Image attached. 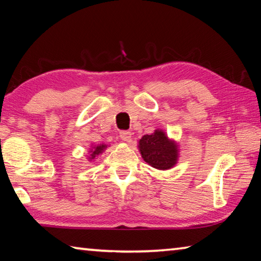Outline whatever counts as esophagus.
Listing matches in <instances>:
<instances>
[{
	"instance_id": "34e87169",
	"label": "esophagus",
	"mask_w": 261,
	"mask_h": 261,
	"mask_svg": "<svg viewBox=\"0 0 261 261\" xmlns=\"http://www.w3.org/2000/svg\"><path fill=\"white\" fill-rule=\"evenodd\" d=\"M120 137L123 141H126V143H130L131 141V132L130 131H121Z\"/></svg>"
}]
</instances>
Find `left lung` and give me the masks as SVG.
Returning a JSON list of instances; mask_svg holds the SVG:
<instances>
[{
  "label": "left lung",
  "instance_id": "left-lung-1",
  "mask_svg": "<svg viewBox=\"0 0 261 261\" xmlns=\"http://www.w3.org/2000/svg\"><path fill=\"white\" fill-rule=\"evenodd\" d=\"M138 148L144 161L159 170L171 169L178 161V144L160 129L141 137Z\"/></svg>",
  "mask_w": 261,
  "mask_h": 261
}]
</instances>
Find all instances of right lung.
I'll list each match as a JSON object with an SVG mask.
<instances>
[{
  "mask_svg": "<svg viewBox=\"0 0 261 261\" xmlns=\"http://www.w3.org/2000/svg\"><path fill=\"white\" fill-rule=\"evenodd\" d=\"M106 148H107V145H105V144L95 145V146L92 147V148L90 149V155H88V158H87L88 161L93 160V159H95L96 156H98L99 154L102 153Z\"/></svg>",
  "mask_w": 261,
  "mask_h": 261,
  "instance_id": "add662e5",
  "label": "right lung"
}]
</instances>
